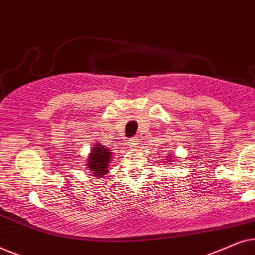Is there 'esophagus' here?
<instances>
[{"mask_svg":"<svg viewBox=\"0 0 255 255\" xmlns=\"http://www.w3.org/2000/svg\"><path fill=\"white\" fill-rule=\"evenodd\" d=\"M138 142H139V139L137 137H133L128 140V146H130V147H137Z\"/></svg>","mask_w":255,"mask_h":255,"instance_id":"obj_1","label":"esophagus"}]
</instances>
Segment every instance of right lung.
Wrapping results in <instances>:
<instances>
[{
	"label": "right lung",
	"instance_id": "add662e5",
	"mask_svg": "<svg viewBox=\"0 0 255 255\" xmlns=\"http://www.w3.org/2000/svg\"><path fill=\"white\" fill-rule=\"evenodd\" d=\"M95 147H93L94 151L89 154L88 158V167L92 170L94 175L102 176L107 173V169L109 168V163L111 161V152L104 147L103 145L95 144Z\"/></svg>",
	"mask_w": 255,
	"mask_h": 255
}]
</instances>
